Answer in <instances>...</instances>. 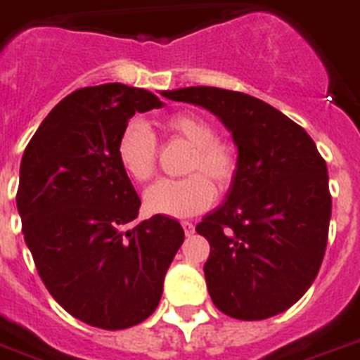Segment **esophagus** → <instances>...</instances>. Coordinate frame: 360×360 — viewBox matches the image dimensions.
I'll return each instance as SVG.
<instances>
[{
    "mask_svg": "<svg viewBox=\"0 0 360 360\" xmlns=\"http://www.w3.org/2000/svg\"><path fill=\"white\" fill-rule=\"evenodd\" d=\"M181 225H183V231H185V234H186V236H192V234H194V231H195L194 223H190V221H183V223H181Z\"/></svg>",
    "mask_w": 360,
    "mask_h": 360,
    "instance_id": "34e87169",
    "label": "esophagus"
}]
</instances>
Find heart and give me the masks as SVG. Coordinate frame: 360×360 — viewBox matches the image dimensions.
<instances>
[{
    "label": "heart",
    "instance_id": "b5f03b06",
    "mask_svg": "<svg viewBox=\"0 0 360 360\" xmlns=\"http://www.w3.org/2000/svg\"><path fill=\"white\" fill-rule=\"evenodd\" d=\"M172 137L185 141L192 153L185 162L188 177L161 181L148 190L144 205L150 212L168 217H192L207 210L216 199V189L225 194L234 186L240 174L236 146L217 137L212 122L201 115L177 113L165 120ZM117 159L122 170L139 185L155 175L157 144L153 134L143 122H129L117 141Z\"/></svg>",
    "mask_w": 360,
    "mask_h": 360
}]
</instances>
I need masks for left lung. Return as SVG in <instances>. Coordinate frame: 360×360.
I'll use <instances>...</instances> for the list:
<instances>
[{"label": "left lung", "instance_id": "8db88e82", "mask_svg": "<svg viewBox=\"0 0 360 360\" xmlns=\"http://www.w3.org/2000/svg\"><path fill=\"white\" fill-rule=\"evenodd\" d=\"M166 96L212 111L238 146L236 183L195 226L210 243L203 271L214 306L238 320L289 309L311 288L328 243V166L313 139L245 93L198 86Z\"/></svg>", "mask_w": 360, "mask_h": 360}]
</instances>
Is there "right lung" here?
Returning a JSON list of instances; mask_svg holds the SVG:
<instances>
[{"label": "right lung", "mask_w": 360, "mask_h": 360, "mask_svg": "<svg viewBox=\"0 0 360 360\" xmlns=\"http://www.w3.org/2000/svg\"><path fill=\"white\" fill-rule=\"evenodd\" d=\"M161 105L124 84L82 87L54 105L21 157L16 205L38 274L69 315L95 328L152 315L185 240L179 221L161 214L128 229L141 199L117 141L135 113Z\"/></svg>", "instance_id": "right-lung-1"}]
</instances>
